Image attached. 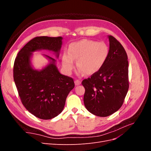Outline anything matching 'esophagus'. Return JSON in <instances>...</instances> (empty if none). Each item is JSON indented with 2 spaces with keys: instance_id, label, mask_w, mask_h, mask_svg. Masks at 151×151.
I'll list each match as a JSON object with an SVG mask.
<instances>
[{
  "instance_id": "obj_1",
  "label": "esophagus",
  "mask_w": 151,
  "mask_h": 151,
  "mask_svg": "<svg viewBox=\"0 0 151 151\" xmlns=\"http://www.w3.org/2000/svg\"><path fill=\"white\" fill-rule=\"evenodd\" d=\"M75 85L76 86H78V85H80L81 84V82L79 81V80H76V81H75Z\"/></svg>"
}]
</instances>
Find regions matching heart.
Here are the masks:
<instances>
[{"label": "heart", "mask_w": 151, "mask_h": 151, "mask_svg": "<svg viewBox=\"0 0 151 151\" xmlns=\"http://www.w3.org/2000/svg\"><path fill=\"white\" fill-rule=\"evenodd\" d=\"M109 55V47L104 42L82 40L71 43L68 52L63 53L62 65L65 70L70 73L75 67V61L79 73L93 75L98 72L106 62Z\"/></svg>", "instance_id": "b5f03b06"}]
</instances>
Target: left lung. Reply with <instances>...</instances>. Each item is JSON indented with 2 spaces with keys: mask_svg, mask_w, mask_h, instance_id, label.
Masks as SVG:
<instances>
[{
  "mask_svg": "<svg viewBox=\"0 0 151 151\" xmlns=\"http://www.w3.org/2000/svg\"><path fill=\"white\" fill-rule=\"evenodd\" d=\"M109 55L106 62L98 72L82 84L85 88V107L93 115L105 117L119 109L129 90V62L121 43L108 36Z\"/></svg>",
  "mask_w": 151,
  "mask_h": 151,
  "instance_id": "1",
  "label": "left lung"
}]
</instances>
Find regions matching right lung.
I'll use <instances>...</instances> for the list:
<instances>
[{
  "label": "right lung",
  "mask_w": 151,
  "mask_h": 151,
  "mask_svg": "<svg viewBox=\"0 0 151 151\" xmlns=\"http://www.w3.org/2000/svg\"><path fill=\"white\" fill-rule=\"evenodd\" d=\"M59 37L38 36L30 40L17 54L14 64V80L21 102L27 110L40 119L58 116L64 108L66 98L74 88L72 78L61 74L56 60L47 55L49 63L42 69L34 68L33 53L45 50L58 58L62 45Z\"/></svg>",
  "instance_id": "obj_1"
}]
</instances>
